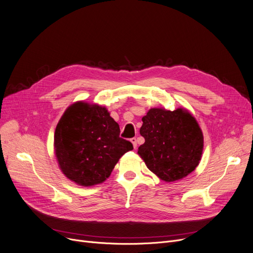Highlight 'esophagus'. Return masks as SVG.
I'll list each match as a JSON object with an SVG mask.
<instances>
[{
    "mask_svg": "<svg viewBox=\"0 0 253 253\" xmlns=\"http://www.w3.org/2000/svg\"><path fill=\"white\" fill-rule=\"evenodd\" d=\"M130 141L132 142V144H133V148H134V149H136V147H137V140H136V138H134V137H133V138H131V139H130Z\"/></svg>",
    "mask_w": 253,
    "mask_h": 253,
    "instance_id": "obj_1",
    "label": "esophagus"
}]
</instances>
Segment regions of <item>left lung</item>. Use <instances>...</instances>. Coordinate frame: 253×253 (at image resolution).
Masks as SVG:
<instances>
[{
	"instance_id": "8db88e82",
	"label": "left lung",
	"mask_w": 253,
	"mask_h": 253,
	"mask_svg": "<svg viewBox=\"0 0 253 253\" xmlns=\"http://www.w3.org/2000/svg\"><path fill=\"white\" fill-rule=\"evenodd\" d=\"M144 143L137 154L159 178L173 182L188 176L202 158L204 137L197 120L185 109L149 110L142 118Z\"/></svg>"
}]
</instances>
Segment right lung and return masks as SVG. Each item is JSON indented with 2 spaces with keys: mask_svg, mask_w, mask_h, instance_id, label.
I'll return each instance as SVG.
<instances>
[{
  "mask_svg": "<svg viewBox=\"0 0 253 253\" xmlns=\"http://www.w3.org/2000/svg\"><path fill=\"white\" fill-rule=\"evenodd\" d=\"M131 150L132 143L120 137L119 124L98 104H71L55 129L58 166L66 177L82 187L103 182L119 159Z\"/></svg>",
  "mask_w": 253,
  "mask_h": 253,
  "instance_id": "add662e5",
  "label": "right lung"
}]
</instances>
